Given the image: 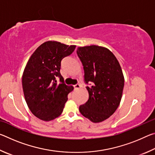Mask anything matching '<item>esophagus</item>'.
<instances>
[{"mask_svg":"<svg viewBox=\"0 0 155 155\" xmlns=\"http://www.w3.org/2000/svg\"><path fill=\"white\" fill-rule=\"evenodd\" d=\"M74 89H76V90H78V89L81 87V85H80V84H77V85H74Z\"/></svg>","mask_w":155,"mask_h":155,"instance_id":"34e87169","label":"esophagus"}]
</instances>
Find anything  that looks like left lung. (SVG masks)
I'll list each match as a JSON object with an SVG mask.
<instances>
[{
  "label": "left lung",
  "mask_w": 155,
  "mask_h": 155,
  "mask_svg": "<svg viewBox=\"0 0 155 155\" xmlns=\"http://www.w3.org/2000/svg\"><path fill=\"white\" fill-rule=\"evenodd\" d=\"M77 53L83 65L88 101L79 107L84 117L94 123L101 122L114 114L120 105L124 78L113 52L103 46L78 47Z\"/></svg>",
  "instance_id": "8db88e82"
}]
</instances>
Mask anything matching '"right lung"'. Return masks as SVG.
Wrapping results in <instances>:
<instances>
[{"mask_svg": "<svg viewBox=\"0 0 155 155\" xmlns=\"http://www.w3.org/2000/svg\"><path fill=\"white\" fill-rule=\"evenodd\" d=\"M75 48L56 41H46L26 65L22 78L26 103L32 114L43 121H51L62 114L68 94L74 90L73 86L65 84L60 68L61 60ZM57 77L60 84L56 82Z\"/></svg>", "mask_w": 155, "mask_h": 155, "instance_id": "obj_1", "label": "right lung"}]
</instances>
